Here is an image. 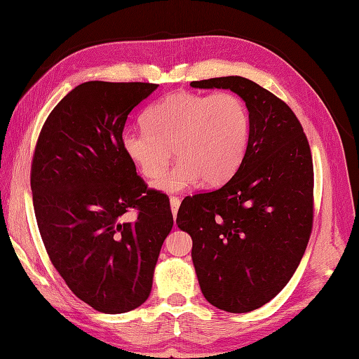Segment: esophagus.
<instances>
[{
    "label": "esophagus",
    "mask_w": 359,
    "mask_h": 359,
    "mask_svg": "<svg viewBox=\"0 0 359 359\" xmlns=\"http://www.w3.org/2000/svg\"><path fill=\"white\" fill-rule=\"evenodd\" d=\"M170 205H171L172 215H174V217H176V215H177V211H179V206H180V198H179V197H174V196H171V197H170Z\"/></svg>",
    "instance_id": "obj_1"
}]
</instances>
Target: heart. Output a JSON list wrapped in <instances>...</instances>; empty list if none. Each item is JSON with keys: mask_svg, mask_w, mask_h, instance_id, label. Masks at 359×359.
<instances>
[{"mask_svg": "<svg viewBox=\"0 0 359 359\" xmlns=\"http://www.w3.org/2000/svg\"><path fill=\"white\" fill-rule=\"evenodd\" d=\"M144 123L147 130L122 133V153L142 176L157 179L172 147L180 161L156 182L166 193L198 180L206 187L226 182L243 161L251 133L246 104L232 91L171 93L148 108Z\"/></svg>", "mask_w": 359, "mask_h": 359, "instance_id": "b5f03b06", "label": "heart"}]
</instances>
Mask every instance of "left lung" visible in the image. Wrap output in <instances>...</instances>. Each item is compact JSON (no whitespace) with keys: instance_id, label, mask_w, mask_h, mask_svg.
Returning <instances> with one entry per match:
<instances>
[{"instance_id":"1","label":"left lung","mask_w":359,"mask_h":359,"mask_svg":"<svg viewBox=\"0 0 359 359\" xmlns=\"http://www.w3.org/2000/svg\"><path fill=\"white\" fill-rule=\"evenodd\" d=\"M243 99L251 119L246 153L232 179L185 197L177 226L193 238L203 297L231 313L269 303L292 278L313 222V163L302 123L286 102L241 76L193 81Z\"/></svg>"}]
</instances>
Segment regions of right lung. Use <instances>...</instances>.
<instances>
[{
    "label": "right lung",
    "instance_id": "1",
    "mask_svg": "<svg viewBox=\"0 0 359 359\" xmlns=\"http://www.w3.org/2000/svg\"><path fill=\"white\" fill-rule=\"evenodd\" d=\"M157 87L84 82L48 114L33 154L30 187L46 251L72 292L104 313L147 302L172 228L170 198L147 188L121 148L128 114Z\"/></svg>",
    "mask_w": 359,
    "mask_h": 359
}]
</instances>
